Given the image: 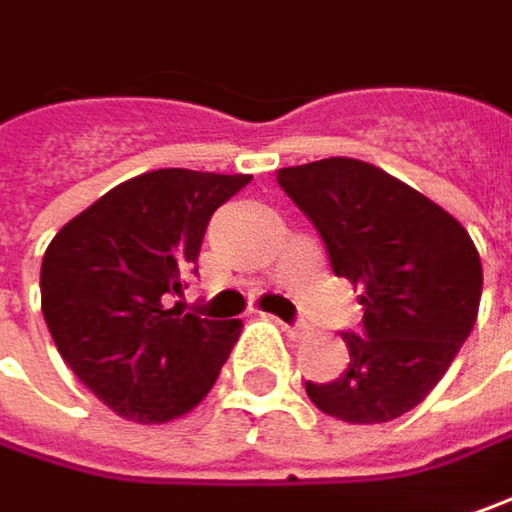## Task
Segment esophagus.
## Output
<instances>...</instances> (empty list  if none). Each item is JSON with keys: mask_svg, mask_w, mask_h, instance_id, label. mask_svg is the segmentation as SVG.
<instances>
[{"mask_svg": "<svg viewBox=\"0 0 512 512\" xmlns=\"http://www.w3.org/2000/svg\"><path fill=\"white\" fill-rule=\"evenodd\" d=\"M279 325H282V328H285V334H288V337H294V340H305V337H311V328H308V325H302V322H294V325H291V322H279Z\"/></svg>", "mask_w": 512, "mask_h": 512, "instance_id": "1", "label": "esophagus"}]
</instances>
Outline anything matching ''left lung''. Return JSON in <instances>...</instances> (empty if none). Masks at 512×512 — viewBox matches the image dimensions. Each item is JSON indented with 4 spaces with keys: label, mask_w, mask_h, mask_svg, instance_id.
<instances>
[{
    "label": "left lung",
    "mask_w": 512,
    "mask_h": 512,
    "mask_svg": "<svg viewBox=\"0 0 512 512\" xmlns=\"http://www.w3.org/2000/svg\"><path fill=\"white\" fill-rule=\"evenodd\" d=\"M276 181L363 305L360 334H343L348 369L305 392L340 421H395L435 389L473 331L484 282L473 239L435 201L354 158L285 167Z\"/></svg>",
    "instance_id": "obj_1"
}]
</instances>
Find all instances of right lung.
I'll return each mask as SVG.
<instances>
[{
    "instance_id": "add662e5",
    "label": "right lung",
    "mask_w": 512,
    "mask_h": 512,
    "mask_svg": "<svg viewBox=\"0 0 512 512\" xmlns=\"http://www.w3.org/2000/svg\"><path fill=\"white\" fill-rule=\"evenodd\" d=\"M247 184L250 175L143 172L48 244L42 317L68 369L120 418L167 423L213 389L242 322L184 314L169 299L198 273L210 216Z\"/></svg>"
}]
</instances>
